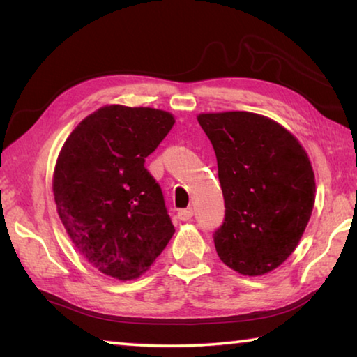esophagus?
Listing matches in <instances>:
<instances>
[{
    "label": "esophagus",
    "instance_id": "1",
    "mask_svg": "<svg viewBox=\"0 0 357 357\" xmlns=\"http://www.w3.org/2000/svg\"><path fill=\"white\" fill-rule=\"evenodd\" d=\"M192 215H193V211L189 208V209H181L179 213H178V217L183 222H187V220H190L192 219Z\"/></svg>",
    "mask_w": 357,
    "mask_h": 357
}]
</instances>
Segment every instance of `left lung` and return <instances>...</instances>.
Instances as JSON below:
<instances>
[{
  "label": "left lung",
  "instance_id": "1",
  "mask_svg": "<svg viewBox=\"0 0 357 357\" xmlns=\"http://www.w3.org/2000/svg\"><path fill=\"white\" fill-rule=\"evenodd\" d=\"M225 200L217 255L244 275H263L294 252L315 203V174L301 143L275 121L249 112L202 113Z\"/></svg>",
  "mask_w": 357,
  "mask_h": 357
}]
</instances>
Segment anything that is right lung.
Returning a JSON list of instances; mask_svg holds the SVG:
<instances>
[{"label": "right lung", "instance_id": "add662e5", "mask_svg": "<svg viewBox=\"0 0 357 357\" xmlns=\"http://www.w3.org/2000/svg\"><path fill=\"white\" fill-rule=\"evenodd\" d=\"M173 124L164 110L107 105L72 130L58 155L59 219L88 263L114 279L146 273L174 233L160 185L144 168Z\"/></svg>", "mask_w": 357, "mask_h": 357}]
</instances>
